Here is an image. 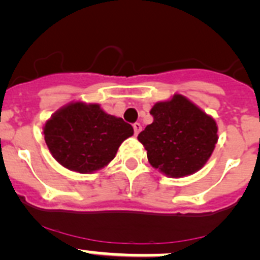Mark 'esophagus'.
<instances>
[{
	"instance_id": "obj_1",
	"label": "esophagus",
	"mask_w": 260,
	"mask_h": 260,
	"mask_svg": "<svg viewBox=\"0 0 260 260\" xmlns=\"http://www.w3.org/2000/svg\"><path fill=\"white\" fill-rule=\"evenodd\" d=\"M133 127H134V134H135V135H138L141 130V125L139 124V122H135V124L133 125Z\"/></svg>"
}]
</instances>
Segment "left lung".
Listing matches in <instances>:
<instances>
[{
	"mask_svg": "<svg viewBox=\"0 0 260 260\" xmlns=\"http://www.w3.org/2000/svg\"><path fill=\"white\" fill-rule=\"evenodd\" d=\"M150 115L153 122L138 135L149 163L174 178L201 169L217 143L215 120L181 94L155 104Z\"/></svg>",
	"mask_w": 260,
	"mask_h": 260,
	"instance_id": "8db88e82",
	"label": "left lung"
}]
</instances>
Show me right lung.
<instances>
[{
    "mask_svg": "<svg viewBox=\"0 0 260 260\" xmlns=\"http://www.w3.org/2000/svg\"><path fill=\"white\" fill-rule=\"evenodd\" d=\"M134 134L130 124L106 114L99 105L76 102L53 115L44 126L45 143L58 163L71 171H99L115 158Z\"/></svg>",
    "mask_w": 260,
    "mask_h": 260,
    "instance_id": "obj_1",
    "label": "right lung"
}]
</instances>
